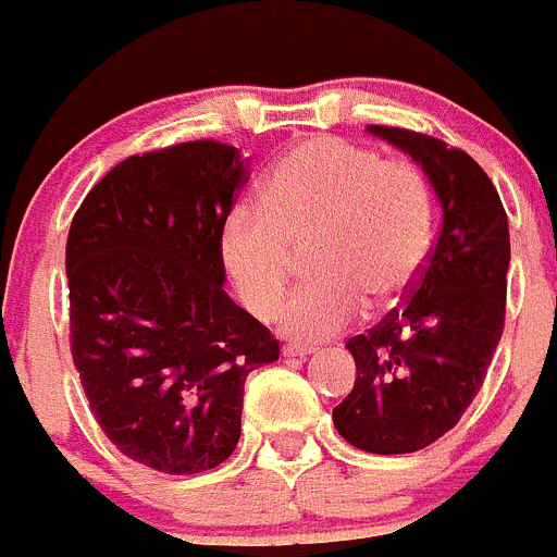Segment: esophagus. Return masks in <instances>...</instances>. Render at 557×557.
Segmentation results:
<instances>
[{"label":"esophagus","mask_w":557,"mask_h":557,"mask_svg":"<svg viewBox=\"0 0 557 557\" xmlns=\"http://www.w3.org/2000/svg\"><path fill=\"white\" fill-rule=\"evenodd\" d=\"M313 352H315L313 344H285L283 347L285 358H308V355Z\"/></svg>","instance_id":"1"}]
</instances>
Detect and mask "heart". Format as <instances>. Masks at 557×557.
<instances>
[{
  "label": "heart",
  "mask_w": 557,
  "mask_h": 557,
  "mask_svg": "<svg viewBox=\"0 0 557 557\" xmlns=\"http://www.w3.org/2000/svg\"><path fill=\"white\" fill-rule=\"evenodd\" d=\"M430 235L433 205L419 169L341 138H310L272 169L263 202H238L224 216L219 255L244 308L267 319L308 244L313 277L280 308L277 324L319 341L358 322L366 297H405Z\"/></svg>",
  "instance_id": "1"
}]
</instances>
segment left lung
<instances>
[{
  "label": "left lung",
  "instance_id": "8db88e82",
  "mask_svg": "<svg viewBox=\"0 0 557 557\" xmlns=\"http://www.w3.org/2000/svg\"><path fill=\"white\" fill-rule=\"evenodd\" d=\"M366 129L416 160L441 205V230L408 302L349 338L358 374L333 422L352 447L405 455L453 430L483 385L505 327L508 216L466 152L410 129Z\"/></svg>",
  "mask_w": 557,
  "mask_h": 557
}]
</instances>
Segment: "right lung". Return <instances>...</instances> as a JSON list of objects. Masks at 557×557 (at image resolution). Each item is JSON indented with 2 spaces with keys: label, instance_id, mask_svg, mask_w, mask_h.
Returning <instances> with one entry per match:
<instances>
[{
  "label": "right lung",
  "instance_id": "1",
  "mask_svg": "<svg viewBox=\"0 0 557 557\" xmlns=\"http://www.w3.org/2000/svg\"><path fill=\"white\" fill-rule=\"evenodd\" d=\"M247 160L219 141L135 154L94 185L69 230L79 383L104 435L154 472L224 463L249 372L280 358L224 290L219 233Z\"/></svg>",
  "mask_w": 557,
  "mask_h": 557
}]
</instances>
